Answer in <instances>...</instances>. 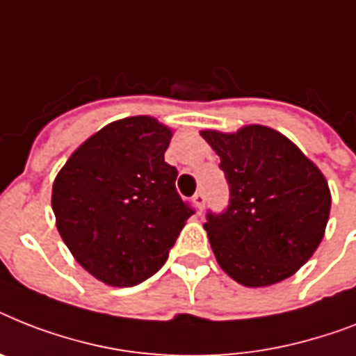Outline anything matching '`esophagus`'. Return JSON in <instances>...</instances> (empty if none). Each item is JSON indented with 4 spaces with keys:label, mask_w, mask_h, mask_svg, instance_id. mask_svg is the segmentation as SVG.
<instances>
[{
    "label": "esophagus",
    "mask_w": 356,
    "mask_h": 356,
    "mask_svg": "<svg viewBox=\"0 0 356 356\" xmlns=\"http://www.w3.org/2000/svg\"><path fill=\"white\" fill-rule=\"evenodd\" d=\"M193 203H195V207H197L199 212H203L204 203H207V195H204L203 192H197L195 195H193Z\"/></svg>",
    "instance_id": "obj_1"
}]
</instances>
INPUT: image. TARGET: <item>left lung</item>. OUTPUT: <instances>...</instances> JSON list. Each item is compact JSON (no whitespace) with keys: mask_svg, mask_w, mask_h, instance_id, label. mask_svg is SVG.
Returning <instances> with one entry per match:
<instances>
[{"mask_svg":"<svg viewBox=\"0 0 356 356\" xmlns=\"http://www.w3.org/2000/svg\"><path fill=\"white\" fill-rule=\"evenodd\" d=\"M221 159L230 199L204 230L225 273L245 287L293 276L318 248L331 210L327 181L296 144L267 126L201 131Z\"/></svg>","mask_w":356,"mask_h":356,"instance_id":"left-lung-1","label":"left lung"}]
</instances>
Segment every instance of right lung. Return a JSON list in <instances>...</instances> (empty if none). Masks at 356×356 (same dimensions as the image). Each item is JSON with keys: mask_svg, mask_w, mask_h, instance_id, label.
I'll return each mask as SVG.
<instances>
[{"mask_svg": "<svg viewBox=\"0 0 356 356\" xmlns=\"http://www.w3.org/2000/svg\"><path fill=\"white\" fill-rule=\"evenodd\" d=\"M172 129L152 117L108 124L67 159L53 184L63 243L89 274L133 287L157 273L193 208L164 163Z\"/></svg>", "mask_w": 356, "mask_h": 356, "instance_id": "obj_1", "label": "right lung"}]
</instances>
